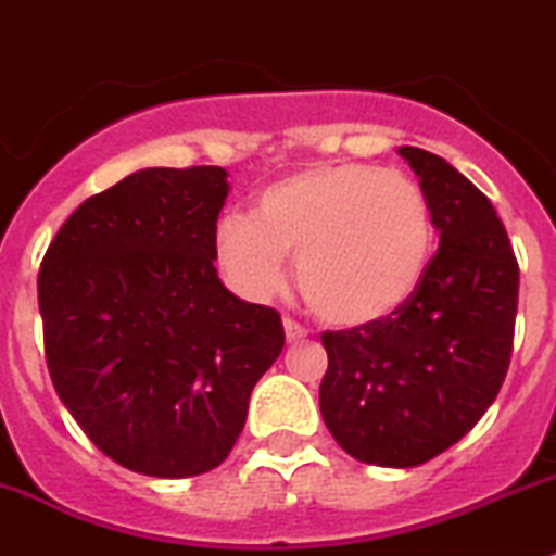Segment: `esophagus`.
Masks as SVG:
<instances>
[{"instance_id":"34e87169","label":"esophagus","mask_w":556,"mask_h":556,"mask_svg":"<svg viewBox=\"0 0 556 556\" xmlns=\"http://www.w3.org/2000/svg\"><path fill=\"white\" fill-rule=\"evenodd\" d=\"M282 327H285V334H288L290 343H296V340L307 338V329H304L299 321H293V318H288V315L282 318Z\"/></svg>"}]
</instances>
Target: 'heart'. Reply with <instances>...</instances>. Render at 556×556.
I'll list each match as a JSON object with an SVG mask.
<instances>
[{
  "label": "heart",
  "mask_w": 556,
  "mask_h": 556,
  "mask_svg": "<svg viewBox=\"0 0 556 556\" xmlns=\"http://www.w3.org/2000/svg\"><path fill=\"white\" fill-rule=\"evenodd\" d=\"M224 277L249 299H271L296 257V282L318 318L365 327L396 313L424 282L434 252L427 191L374 163L302 168L257 193L252 218L213 235Z\"/></svg>",
  "instance_id": "obj_1"
}]
</instances>
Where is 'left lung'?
<instances>
[{
  "label": "left lung",
  "mask_w": 556,
  "mask_h": 556,
  "mask_svg": "<svg viewBox=\"0 0 556 556\" xmlns=\"http://www.w3.org/2000/svg\"><path fill=\"white\" fill-rule=\"evenodd\" d=\"M399 154L421 177L440 247L396 313L321 334L318 393L340 448L382 468L427 463L471 432L507 377L518 313V260L490 199L438 154Z\"/></svg>",
  "instance_id": "obj_1"
}]
</instances>
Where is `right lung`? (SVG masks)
I'll list each match as a JSON object with an SVG mask.
<instances>
[{
  "label": "right lung",
  "instance_id": "1",
  "mask_svg": "<svg viewBox=\"0 0 556 556\" xmlns=\"http://www.w3.org/2000/svg\"><path fill=\"white\" fill-rule=\"evenodd\" d=\"M222 166L143 168L88 197L38 271L43 354L93 446L147 477H199L232 452L285 346L277 309L218 279Z\"/></svg>",
  "mask_w": 556,
  "mask_h": 556
}]
</instances>
